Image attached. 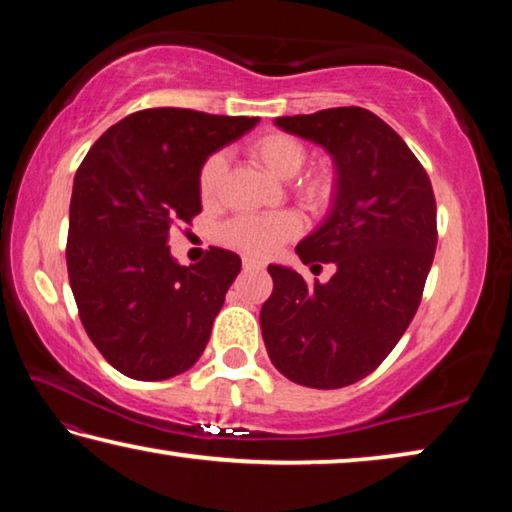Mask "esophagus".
<instances>
[{"instance_id": "34e87169", "label": "esophagus", "mask_w": 512, "mask_h": 512, "mask_svg": "<svg viewBox=\"0 0 512 512\" xmlns=\"http://www.w3.org/2000/svg\"><path fill=\"white\" fill-rule=\"evenodd\" d=\"M244 268L246 271H255V268H264V262L257 257H244Z\"/></svg>"}]
</instances>
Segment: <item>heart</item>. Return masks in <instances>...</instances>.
Listing matches in <instances>:
<instances>
[{
  "instance_id": "heart-1",
  "label": "heart",
  "mask_w": 512,
  "mask_h": 512,
  "mask_svg": "<svg viewBox=\"0 0 512 512\" xmlns=\"http://www.w3.org/2000/svg\"><path fill=\"white\" fill-rule=\"evenodd\" d=\"M250 160L264 167L275 178H291L307 162V146L289 133L271 131L255 137L248 144ZM223 178V155L212 153L198 171V194L203 203H214L219 198ZM291 194L307 207L309 212L323 214L334 205L339 196V176L329 167L309 169L293 178ZM302 228L300 219L293 212L275 214H246L232 219L223 230V239L244 253L266 257L277 250L284 241L296 237Z\"/></svg>"
}]
</instances>
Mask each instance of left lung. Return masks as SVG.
<instances>
[{
	"instance_id": "obj_1",
	"label": "left lung",
	"mask_w": 512,
	"mask_h": 512,
	"mask_svg": "<svg viewBox=\"0 0 512 512\" xmlns=\"http://www.w3.org/2000/svg\"><path fill=\"white\" fill-rule=\"evenodd\" d=\"M275 124L325 146L336 162L334 210L296 248L302 264H336V273L307 284L291 268L268 266L262 336L287 379L343 388L377 370L420 307L438 244L436 196L420 160L375 112L327 108Z\"/></svg>"
}]
</instances>
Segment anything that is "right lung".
I'll use <instances>...</instances> for the list:
<instances>
[{
  "label": "right lung",
  "mask_w": 512,
  "mask_h": 512,
  "mask_svg": "<svg viewBox=\"0 0 512 512\" xmlns=\"http://www.w3.org/2000/svg\"><path fill=\"white\" fill-rule=\"evenodd\" d=\"M257 124L189 108H149L110 126L85 155L69 203L67 273L81 323L112 368L160 381L194 366L210 341L237 253L210 248L180 266L167 237L201 214L207 155Z\"/></svg>",
  "instance_id": "1"
}]
</instances>
